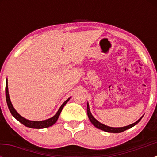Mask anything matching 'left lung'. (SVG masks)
Returning <instances> with one entry per match:
<instances>
[{
  "mask_svg": "<svg viewBox=\"0 0 157 157\" xmlns=\"http://www.w3.org/2000/svg\"><path fill=\"white\" fill-rule=\"evenodd\" d=\"M87 114H88V117H89V120L91 121V123H92L93 125L95 126V127L97 128L100 129V130L104 131H105V132H109V133H121V132H122V131H125L126 130H128V129L134 127V125H136V124H137L138 122L141 120L142 117H143L142 116V117H140V119H139L137 121H136L135 122H134V123L131 124V125H129L124 126V127H120V128H113V127H110V126L104 125V124L100 122L98 120H97L94 117L93 115L91 114V111H90L89 102H87Z\"/></svg>",
  "mask_w": 157,
  "mask_h": 157,
  "instance_id": "left-lung-1",
  "label": "left lung"
}]
</instances>
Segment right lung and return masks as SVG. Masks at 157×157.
Masks as SVG:
<instances>
[{"label":"right lung","mask_w":157,"mask_h":157,"mask_svg":"<svg viewBox=\"0 0 157 157\" xmlns=\"http://www.w3.org/2000/svg\"><path fill=\"white\" fill-rule=\"evenodd\" d=\"M71 97L68 98L67 100L65 101L62 104V105L60 106V109H58L57 112L54 115L53 117L49 119H47V120H41V121H32V120H27V119L23 117L21 115H20L17 112V111L15 109V108L12 105V102L10 100V94H9V90H8V80L6 81V103L7 105H8L9 109H10L11 113H12V116L15 117L16 120H18V121L22 123L23 125L29 128H36V129H40V128H45L50 127V126L53 125L54 124L57 122V119H58L59 116H60L61 111H62L63 108L64 107V105H66V103L68 102V100H70Z\"/></svg>","instance_id":"add662e5"}]
</instances>
